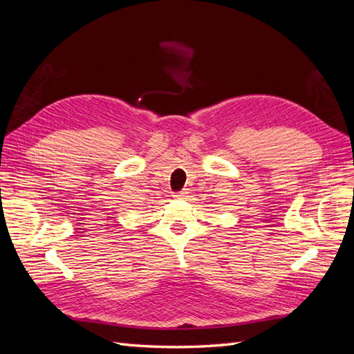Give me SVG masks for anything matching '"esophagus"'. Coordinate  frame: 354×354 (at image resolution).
<instances>
[{
    "mask_svg": "<svg viewBox=\"0 0 354 354\" xmlns=\"http://www.w3.org/2000/svg\"><path fill=\"white\" fill-rule=\"evenodd\" d=\"M186 195H187V190H180V192H176L174 198H177V199H185Z\"/></svg>",
    "mask_w": 354,
    "mask_h": 354,
    "instance_id": "1",
    "label": "esophagus"
}]
</instances>
